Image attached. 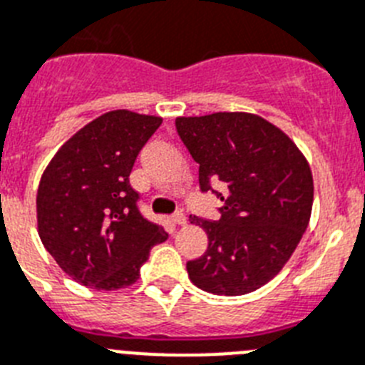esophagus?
<instances>
[{
  "instance_id": "34e87169",
  "label": "esophagus",
  "mask_w": 365,
  "mask_h": 365,
  "mask_svg": "<svg viewBox=\"0 0 365 365\" xmlns=\"http://www.w3.org/2000/svg\"><path fill=\"white\" fill-rule=\"evenodd\" d=\"M171 221L175 223V225H185L186 223V216L182 212H175L171 216Z\"/></svg>"
}]
</instances>
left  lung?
Masks as SVG:
<instances>
[{
  "label": "left lung",
  "mask_w": 365,
  "mask_h": 365,
  "mask_svg": "<svg viewBox=\"0 0 365 365\" xmlns=\"http://www.w3.org/2000/svg\"><path fill=\"white\" fill-rule=\"evenodd\" d=\"M175 127L199 164L201 192L223 201L217 221L190 216L208 236L203 257L186 264L190 280L214 295L255 292L284 267L308 227L314 180L307 158L257 114L177 118Z\"/></svg>",
  "instance_id": "1"
}]
</instances>
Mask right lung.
Wrapping results in <instances>:
<instances>
[{
	"instance_id": "add662e5",
	"label": "right lung",
	"mask_w": 365,
	"mask_h": 365,
	"mask_svg": "<svg viewBox=\"0 0 365 365\" xmlns=\"http://www.w3.org/2000/svg\"><path fill=\"white\" fill-rule=\"evenodd\" d=\"M162 118L110 110L62 145L43 171L36 220L43 247L64 273L93 289L135 284L168 232L138 210L129 182L140 149Z\"/></svg>"
}]
</instances>
